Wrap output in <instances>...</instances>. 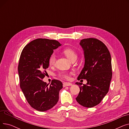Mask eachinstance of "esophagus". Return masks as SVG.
I'll list each match as a JSON object with an SVG mask.
<instances>
[{"instance_id": "1", "label": "esophagus", "mask_w": 129, "mask_h": 129, "mask_svg": "<svg viewBox=\"0 0 129 129\" xmlns=\"http://www.w3.org/2000/svg\"><path fill=\"white\" fill-rule=\"evenodd\" d=\"M72 84L71 83H67V82H64L63 83V87H66V86H72Z\"/></svg>"}]
</instances>
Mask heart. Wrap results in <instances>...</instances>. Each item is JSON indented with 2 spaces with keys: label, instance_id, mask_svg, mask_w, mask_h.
I'll return each mask as SVG.
<instances>
[{
  "label": "heart",
  "instance_id": "obj_1",
  "mask_svg": "<svg viewBox=\"0 0 129 129\" xmlns=\"http://www.w3.org/2000/svg\"><path fill=\"white\" fill-rule=\"evenodd\" d=\"M63 52L66 55V56L69 58L71 61L74 59H76L77 57V54L76 51L71 49L70 47H67V48H65L63 49ZM56 61V55L54 53H53L51 55H50L49 59V64L51 66L54 65L55 64ZM72 74L71 72H69L67 71H61L58 73V76L60 77L69 79L70 78L71 75Z\"/></svg>",
  "mask_w": 129,
  "mask_h": 129
}]
</instances>
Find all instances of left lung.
<instances>
[{"label":"left lung","instance_id":"8db88e82","mask_svg":"<svg viewBox=\"0 0 129 129\" xmlns=\"http://www.w3.org/2000/svg\"><path fill=\"white\" fill-rule=\"evenodd\" d=\"M80 45L85 62L77 79H86L87 83L83 86L76 83L80 88L76 99L80 105L91 108L100 103L109 91L112 75L111 55L106 45L96 38L83 39Z\"/></svg>","mask_w":129,"mask_h":129}]
</instances>
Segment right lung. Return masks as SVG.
I'll list each match as a JSON object with an SVG mask.
<instances>
[{
	"instance_id": "add662e5",
	"label": "right lung",
	"mask_w": 129,
	"mask_h": 129,
	"mask_svg": "<svg viewBox=\"0 0 129 129\" xmlns=\"http://www.w3.org/2000/svg\"><path fill=\"white\" fill-rule=\"evenodd\" d=\"M60 45L55 40L38 39L26 45L20 55L18 66L20 86L29 104L37 110H49L58 102L62 83L53 79L49 86L42 79L50 55Z\"/></svg>"
}]
</instances>
